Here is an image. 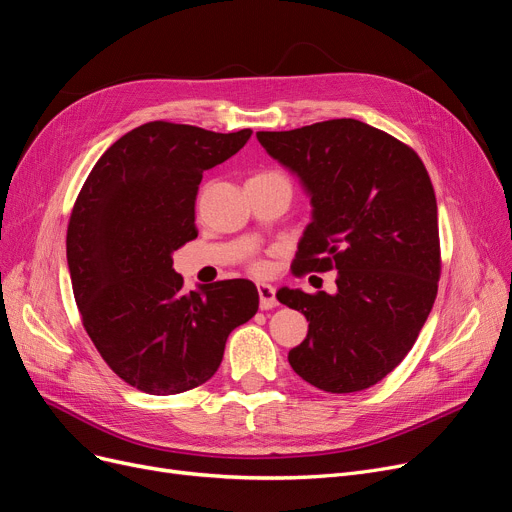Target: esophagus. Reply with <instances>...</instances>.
<instances>
[{
  "label": "esophagus",
  "instance_id": "esophagus-1",
  "mask_svg": "<svg viewBox=\"0 0 512 512\" xmlns=\"http://www.w3.org/2000/svg\"><path fill=\"white\" fill-rule=\"evenodd\" d=\"M257 293H259V305L261 309H272L278 305L276 301V291L270 284H257Z\"/></svg>",
  "mask_w": 512,
  "mask_h": 512
}]
</instances>
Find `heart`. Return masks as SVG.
Here are the masks:
<instances>
[{
	"label": "heart",
	"mask_w": 512,
	"mask_h": 512,
	"mask_svg": "<svg viewBox=\"0 0 512 512\" xmlns=\"http://www.w3.org/2000/svg\"><path fill=\"white\" fill-rule=\"evenodd\" d=\"M270 173H272V171H270ZM259 175H268V173H259ZM253 272H257V274L265 272V263H263V261H255V263H253Z\"/></svg>",
	"instance_id": "b5f03b06"
}]
</instances>
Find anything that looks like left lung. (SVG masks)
I'll use <instances>...</instances> for the list:
<instances>
[{"label":"left lung","instance_id":"obj_1","mask_svg":"<svg viewBox=\"0 0 512 512\" xmlns=\"http://www.w3.org/2000/svg\"><path fill=\"white\" fill-rule=\"evenodd\" d=\"M257 140L293 169L314 205L291 270H337V295L282 288L307 337L288 351L303 381L328 393L364 391L402 364L437 297V201L425 163L387 131L330 119Z\"/></svg>","mask_w":512,"mask_h":512}]
</instances>
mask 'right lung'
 <instances>
[{
  "label": "right lung",
  "mask_w": 512,
  "mask_h": 512,
  "mask_svg": "<svg viewBox=\"0 0 512 512\" xmlns=\"http://www.w3.org/2000/svg\"><path fill=\"white\" fill-rule=\"evenodd\" d=\"M251 133L144 123L102 154L73 205L66 259L83 328L108 368L144 393L207 383L230 332L257 314L251 280L182 293L171 259L198 236L194 205L205 169L234 157Z\"/></svg>",
  "instance_id": "1"
}]
</instances>
